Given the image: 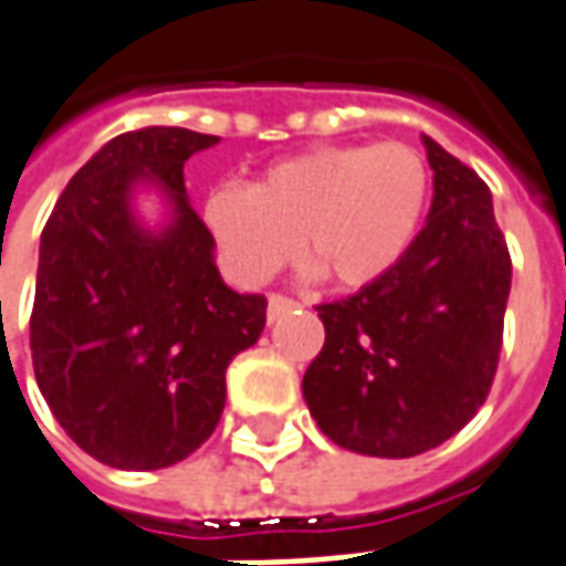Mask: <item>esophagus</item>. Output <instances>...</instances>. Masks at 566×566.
<instances>
[{
    "instance_id": "1",
    "label": "esophagus",
    "mask_w": 566,
    "mask_h": 566,
    "mask_svg": "<svg viewBox=\"0 0 566 566\" xmlns=\"http://www.w3.org/2000/svg\"><path fill=\"white\" fill-rule=\"evenodd\" d=\"M300 303H296L294 296H284V294H270V322L275 318H282L287 312H294Z\"/></svg>"
}]
</instances>
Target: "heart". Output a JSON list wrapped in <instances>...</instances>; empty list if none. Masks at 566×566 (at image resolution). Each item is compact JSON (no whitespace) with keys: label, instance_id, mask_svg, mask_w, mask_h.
I'll return each instance as SVG.
<instances>
[{"label":"heart","instance_id":"b5f03b06","mask_svg":"<svg viewBox=\"0 0 566 566\" xmlns=\"http://www.w3.org/2000/svg\"><path fill=\"white\" fill-rule=\"evenodd\" d=\"M426 201L420 149L398 140L315 146L270 165L248 189H211L205 223L251 282L272 279L300 244L331 284L365 287L401 263Z\"/></svg>","mask_w":566,"mask_h":566}]
</instances>
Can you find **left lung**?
Listing matches in <instances>:
<instances>
[{
    "instance_id": "obj_1",
    "label": "left lung",
    "mask_w": 566,
    "mask_h": 566,
    "mask_svg": "<svg viewBox=\"0 0 566 566\" xmlns=\"http://www.w3.org/2000/svg\"><path fill=\"white\" fill-rule=\"evenodd\" d=\"M422 146L434 171L426 227L392 272L315 306L324 346L303 377L318 429L386 460L438 448L488 401L512 287L488 184L432 137Z\"/></svg>"
}]
</instances>
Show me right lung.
Returning <instances> with one entry per match:
<instances>
[{
  "instance_id": "1",
  "label": "right lung",
  "mask_w": 566,
  "mask_h": 566,
  "mask_svg": "<svg viewBox=\"0 0 566 566\" xmlns=\"http://www.w3.org/2000/svg\"><path fill=\"white\" fill-rule=\"evenodd\" d=\"M217 140L165 125L118 134L78 168L42 229L35 382L63 432L113 469H168L199 450L227 405L229 361L266 324V296L223 284L214 235L184 187V161ZM137 182L166 192L165 230L133 217Z\"/></svg>"
}]
</instances>
